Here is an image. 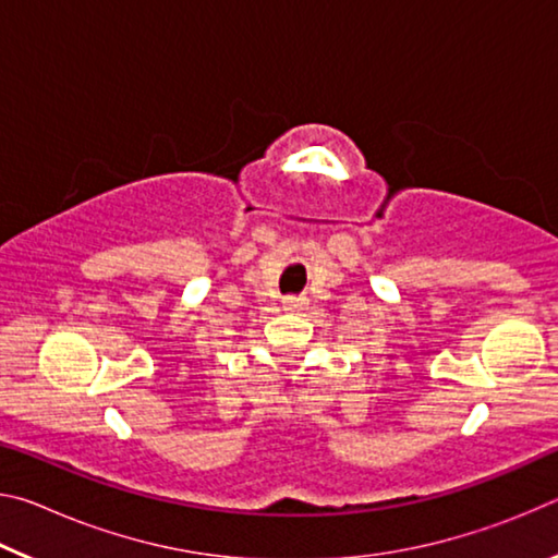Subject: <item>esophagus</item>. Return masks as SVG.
<instances>
[{"label":"esophagus","mask_w":558,"mask_h":558,"mask_svg":"<svg viewBox=\"0 0 558 558\" xmlns=\"http://www.w3.org/2000/svg\"><path fill=\"white\" fill-rule=\"evenodd\" d=\"M282 307H286V310H302V307H305V300L290 295V298L282 300Z\"/></svg>","instance_id":"esophagus-1"}]
</instances>
